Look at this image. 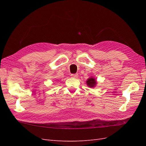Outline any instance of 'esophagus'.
<instances>
[{
  "instance_id": "obj_1",
  "label": "esophagus",
  "mask_w": 146,
  "mask_h": 146,
  "mask_svg": "<svg viewBox=\"0 0 146 146\" xmlns=\"http://www.w3.org/2000/svg\"><path fill=\"white\" fill-rule=\"evenodd\" d=\"M70 76H71V77H72V78H77L78 75V74H73L70 75Z\"/></svg>"
}]
</instances>
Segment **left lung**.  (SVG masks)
<instances>
[{
	"instance_id": "left-lung-1",
	"label": "left lung",
	"mask_w": 146,
	"mask_h": 146,
	"mask_svg": "<svg viewBox=\"0 0 146 146\" xmlns=\"http://www.w3.org/2000/svg\"><path fill=\"white\" fill-rule=\"evenodd\" d=\"M86 83H87V85L88 86H90V88H93L96 86V82L94 78H90L88 79V80L86 81Z\"/></svg>"
}]
</instances>
